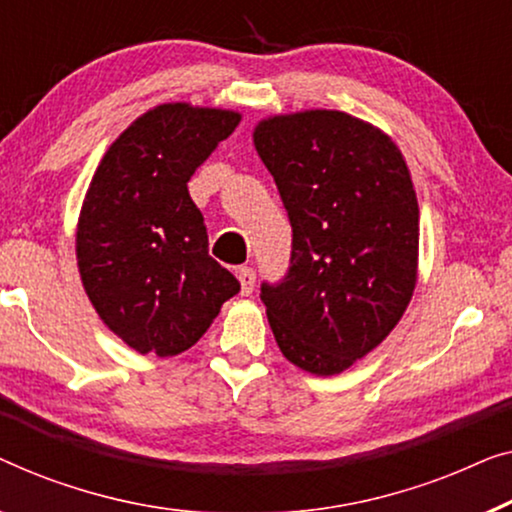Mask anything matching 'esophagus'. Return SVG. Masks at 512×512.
<instances>
[{
	"instance_id": "34e87169",
	"label": "esophagus",
	"mask_w": 512,
	"mask_h": 512,
	"mask_svg": "<svg viewBox=\"0 0 512 512\" xmlns=\"http://www.w3.org/2000/svg\"><path fill=\"white\" fill-rule=\"evenodd\" d=\"M255 280H257V276H255V271L250 269V266H243V269H239V283H241V294H253V290H255Z\"/></svg>"
}]
</instances>
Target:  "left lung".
Returning <instances> with one entry per match:
<instances>
[{
	"label": "left lung",
	"instance_id": "8db88e82",
	"mask_svg": "<svg viewBox=\"0 0 512 512\" xmlns=\"http://www.w3.org/2000/svg\"><path fill=\"white\" fill-rule=\"evenodd\" d=\"M253 141L292 225L280 283H262L283 355L334 376L397 327L417 283L420 208L390 136L343 111L259 122Z\"/></svg>",
	"mask_w": 512,
	"mask_h": 512
}]
</instances>
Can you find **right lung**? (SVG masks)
Segmentation results:
<instances>
[{
    "instance_id": "right-lung-1",
    "label": "right lung",
    "mask_w": 512,
    "mask_h": 512,
    "mask_svg": "<svg viewBox=\"0 0 512 512\" xmlns=\"http://www.w3.org/2000/svg\"><path fill=\"white\" fill-rule=\"evenodd\" d=\"M241 113L160 104L106 150L76 229L85 294L115 336L141 355L192 348L239 280L208 255L204 215L187 181Z\"/></svg>"
}]
</instances>
